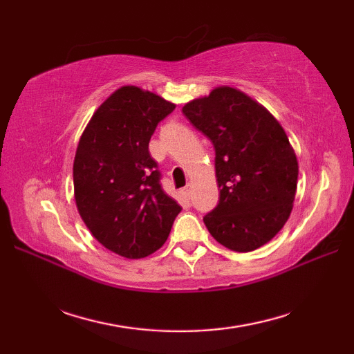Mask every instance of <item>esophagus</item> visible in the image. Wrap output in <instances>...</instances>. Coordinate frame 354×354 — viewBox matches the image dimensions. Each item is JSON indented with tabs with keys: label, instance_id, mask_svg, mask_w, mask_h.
Returning a JSON list of instances; mask_svg holds the SVG:
<instances>
[{
	"label": "esophagus",
	"instance_id": "esophagus-1",
	"mask_svg": "<svg viewBox=\"0 0 354 354\" xmlns=\"http://www.w3.org/2000/svg\"><path fill=\"white\" fill-rule=\"evenodd\" d=\"M183 192H184V194H185L187 198H190V196H192V185H190V184H189V185H185Z\"/></svg>",
	"mask_w": 354,
	"mask_h": 354
}]
</instances>
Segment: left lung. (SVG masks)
Segmentation results:
<instances>
[{
	"mask_svg": "<svg viewBox=\"0 0 354 354\" xmlns=\"http://www.w3.org/2000/svg\"><path fill=\"white\" fill-rule=\"evenodd\" d=\"M213 142L219 204L204 223L221 245L250 252L288 222L297 193L298 161L280 123L260 103L230 86L183 108Z\"/></svg>",
	"mask_w": 354,
	"mask_h": 354,
	"instance_id": "1",
	"label": "left lung"
}]
</instances>
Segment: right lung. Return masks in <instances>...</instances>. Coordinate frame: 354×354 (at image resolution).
<instances>
[{"label": "right lung", "instance_id": "1", "mask_svg": "<svg viewBox=\"0 0 354 354\" xmlns=\"http://www.w3.org/2000/svg\"><path fill=\"white\" fill-rule=\"evenodd\" d=\"M175 104L137 86H122L94 112L73 165L74 199L91 234L126 259H142L165 243L181 213L161 187L149 153L158 123Z\"/></svg>", "mask_w": 354, "mask_h": 354}]
</instances>
